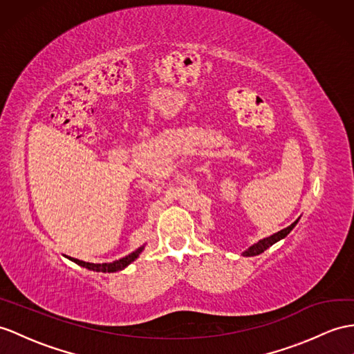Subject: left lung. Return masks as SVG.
<instances>
[{
  "label": "left lung",
  "mask_w": 354,
  "mask_h": 354,
  "mask_svg": "<svg viewBox=\"0 0 354 354\" xmlns=\"http://www.w3.org/2000/svg\"><path fill=\"white\" fill-rule=\"evenodd\" d=\"M297 222H299V219L292 222L290 227L283 228V230H281V231H278V232H274V234H272L270 237H266V239L260 240V242L254 243L252 246H249L242 255H243V257H254V255H260V254H263V252L266 251V249H269L272 245H274L277 242H279L281 239L287 237V236L290 234V231L296 227V223H297Z\"/></svg>",
  "instance_id": "left-lung-1"
}]
</instances>
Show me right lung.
I'll use <instances>...</instances> for the list:
<instances>
[{
    "mask_svg": "<svg viewBox=\"0 0 354 354\" xmlns=\"http://www.w3.org/2000/svg\"><path fill=\"white\" fill-rule=\"evenodd\" d=\"M142 249H144V246L138 248L136 251H133L132 254H129V255H126V257H123V258H120V260H115V261H112V263H102V264L81 261V260H77V258H72V257H67V258H68V260H72L73 263H76L77 266L85 267V269H88V270L102 272V273H112V272L123 270L124 267H127L132 261H135L136 258L140 257V254L142 252Z\"/></svg>",
    "mask_w": 354,
    "mask_h": 354,
    "instance_id": "right-lung-1",
    "label": "right lung"
}]
</instances>
